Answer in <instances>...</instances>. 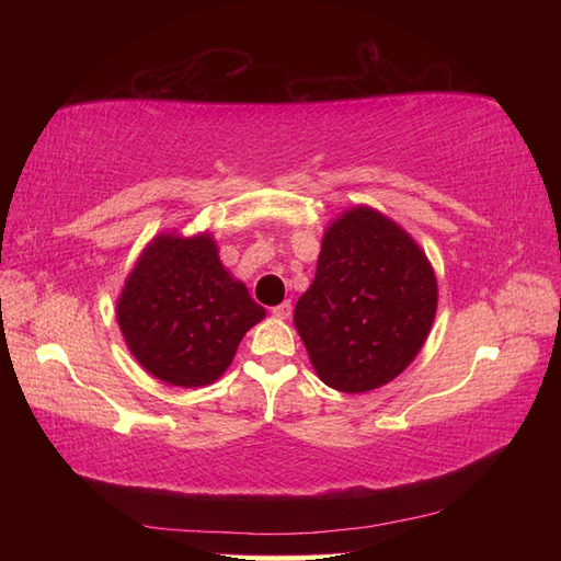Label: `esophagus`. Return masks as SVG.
I'll list each match as a JSON object with an SVG mask.
<instances>
[{"instance_id": "obj_1", "label": "esophagus", "mask_w": 561, "mask_h": 561, "mask_svg": "<svg viewBox=\"0 0 561 561\" xmlns=\"http://www.w3.org/2000/svg\"><path fill=\"white\" fill-rule=\"evenodd\" d=\"M272 316L279 318V320H287L291 316V301H284L279 306L272 308Z\"/></svg>"}]
</instances>
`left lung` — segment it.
I'll use <instances>...</instances> for the list:
<instances>
[{"label": "left lung", "instance_id": "obj_1", "mask_svg": "<svg viewBox=\"0 0 561 561\" xmlns=\"http://www.w3.org/2000/svg\"><path fill=\"white\" fill-rule=\"evenodd\" d=\"M436 304V274L424 250L386 214L362 205L328 226L294 325L325 386L368 392L420 354Z\"/></svg>", "mask_w": 561, "mask_h": 561}]
</instances>
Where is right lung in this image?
<instances>
[{
	"label": "right lung",
	"mask_w": 561,
	"mask_h": 561,
	"mask_svg": "<svg viewBox=\"0 0 561 561\" xmlns=\"http://www.w3.org/2000/svg\"><path fill=\"white\" fill-rule=\"evenodd\" d=\"M262 318L265 308L226 272L209 233L153 238L117 299V323L135 359L181 388L214 383Z\"/></svg>",
	"instance_id": "obj_1"
}]
</instances>
